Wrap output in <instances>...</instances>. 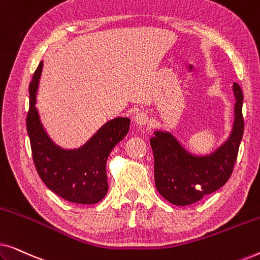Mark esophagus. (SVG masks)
I'll return each instance as SVG.
<instances>
[{
	"mask_svg": "<svg viewBox=\"0 0 260 260\" xmlns=\"http://www.w3.org/2000/svg\"><path fill=\"white\" fill-rule=\"evenodd\" d=\"M135 123L138 124V125H145L148 123V115L144 112H138L136 116H135Z\"/></svg>",
	"mask_w": 260,
	"mask_h": 260,
	"instance_id": "esophagus-1",
	"label": "esophagus"
}]
</instances>
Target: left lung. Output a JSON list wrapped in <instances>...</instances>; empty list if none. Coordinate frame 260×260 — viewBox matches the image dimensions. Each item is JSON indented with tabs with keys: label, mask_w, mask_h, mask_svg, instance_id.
I'll return each instance as SVG.
<instances>
[{
	"label": "left lung",
	"mask_w": 260,
	"mask_h": 260,
	"mask_svg": "<svg viewBox=\"0 0 260 260\" xmlns=\"http://www.w3.org/2000/svg\"><path fill=\"white\" fill-rule=\"evenodd\" d=\"M233 92L237 102L232 133L211 155H191L172 134L155 131V137L150 140L155 161V186L170 204H195L218 190L232 175L244 134V95L237 83H233Z\"/></svg>",
	"instance_id": "obj_1"
}]
</instances>
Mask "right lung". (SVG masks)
I'll use <instances>...</instances> for the list:
<instances>
[{"mask_svg":"<svg viewBox=\"0 0 260 260\" xmlns=\"http://www.w3.org/2000/svg\"><path fill=\"white\" fill-rule=\"evenodd\" d=\"M42 66L41 61L29 84L27 113V133L35 168L47 188L60 198L74 204H97L108 193L106 159L129 133L130 119L118 117L109 120L79 149L59 148L46 134L35 108Z\"/></svg>","mask_w":260,"mask_h":260,"instance_id":"1","label":"right lung"}]
</instances>
